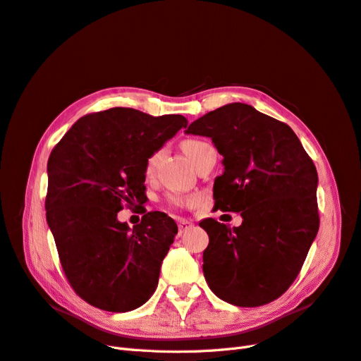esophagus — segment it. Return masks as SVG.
<instances>
[{
  "instance_id": "34e87169",
  "label": "esophagus",
  "mask_w": 361,
  "mask_h": 361,
  "mask_svg": "<svg viewBox=\"0 0 361 361\" xmlns=\"http://www.w3.org/2000/svg\"><path fill=\"white\" fill-rule=\"evenodd\" d=\"M178 226H179V234H183V233H186V231H190L194 225H192V222L186 221V219H179Z\"/></svg>"
}]
</instances>
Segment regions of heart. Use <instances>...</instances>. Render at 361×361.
<instances>
[{
  "label": "heart",
  "mask_w": 361,
  "mask_h": 361,
  "mask_svg": "<svg viewBox=\"0 0 361 361\" xmlns=\"http://www.w3.org/2000/svg\"><path fill=\"white\" fill-rule=\"evenodd\" d=\"M210 147L207 142L201 140V139H186L182 142V149L183 152L188 155L190 160L194 163L197 160V157L201 154V151H203L204 148ZM163 157V149H157L155 152H152L148 160H147V164H145V173L147 176H152L154 171L158 166V163H160ZM198 200L197 195H180V194H170L167 197V201L169 204L173 206V207H186V206H191L194 204L195 201Z\"/></svg>",
  "instance_id": "b5f03b06"
}]
</instances>
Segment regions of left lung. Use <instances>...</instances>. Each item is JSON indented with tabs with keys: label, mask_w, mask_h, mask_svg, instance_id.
Here are the masks:
<instances>
[{
	"label": "left lung",
	"mask_w": 361,
	"mask_h": 361,
	"mask_svg": "<svg viewBox=\"0 0 361 361\" xmlns=\"http://www.w3.org/2000/svg\"><path fill=\"white\" fill-rule=\"evenodd\" d=\"M224 157L213 185V210L240 213L231 228L204 219L203 272L210 290L237 307L280 298L305 262L320 226L317 169L286 123L246 104H229L190 124Z\"/></svg>",
	"instance_id": "left-lung-1"
}]
</instances>
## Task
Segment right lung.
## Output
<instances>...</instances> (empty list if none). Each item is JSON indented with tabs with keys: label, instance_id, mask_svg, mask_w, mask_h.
<instances>
[{
	"label": "right lung",
	"instance_id": "1",
	"mask_svg": "<svg viewBox=\"0 0 361 361\" xmlns=\"http://www.w3.org/2000/svg\"><path fill=\"white\" fill-rule=\"evenodd\" d=\"M186 123L182 115L111 108L84 115L53 148L47 224L65 277L87 304L127 312L155 292L178 225L142 206L140 224L128 228L117 213L145 203L148 157Z\"/></svg>",
	"mask_w": 361,
	"mask_h": 361
}]
</instances>
